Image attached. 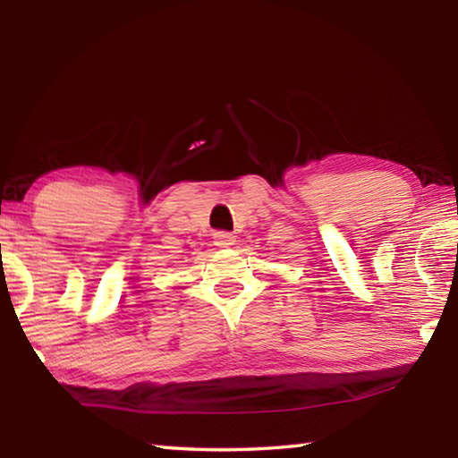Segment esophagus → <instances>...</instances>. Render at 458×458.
Wrapping results in <instances>:
<instances>
[{"instance_id": "obj_1", "label": "esophagus", "mask_w": 458, "mask_h": 458, "mask_svg": "<svg viewBox=\"0 0 458 458\" xmlns=\"http://www.w3.org/2000/svg\"><path fill=\"white\" fill-rule=\"evenodd\" d=\"M234 234H230V232H214V244L218 248H230L234 244Z\"/></svg>"}]
</instances>
